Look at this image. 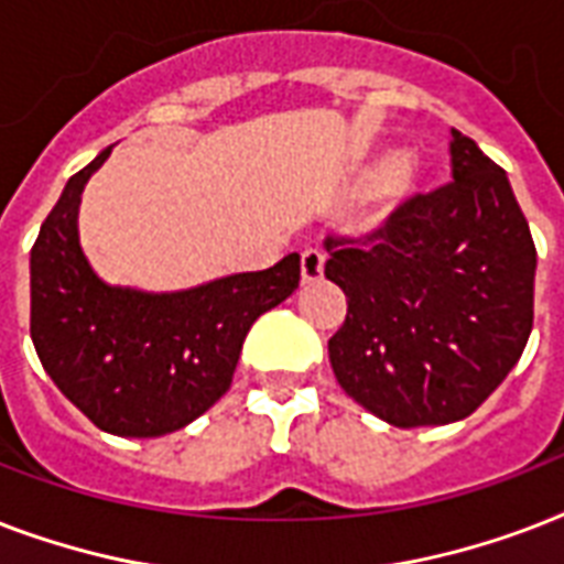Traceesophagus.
Masks as SVG:
<instances>
[{
  "mask_svg": "<svg viewBox=\"0 0 564 564\" xmlns=\"http://www.w3.org/2000/svg\"><path fill=\"white\" fill-rule=\"evenodd\" d=\"M322 274H325V251L307 248V251L301 254V281L313 283L318 281Z\"/></svg>",
  "mask_w": 564,
  "mask_h": 564,
  "instance_id": "1",
  "label": "esophagus"
}]
</instances>
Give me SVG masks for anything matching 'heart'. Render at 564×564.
I'll list each match as a JSON object with an SVG mask.
<instances>
[{
    "label": "heart",
    "instance_id": "b5f03b06",
    "mask_svg": "<svg viewBox=\"0 0 564 564\" xmlns=\"http://www.w3.org/2000/svg\"><path fill=\"white\" fill-rule=\"evenodd\" d=\"M419 184V170L410 158L403 154H380L377 161H371L366 170L354 178L351 198H369V195H383L389 204L403 202L406 195Z\"/></svg>",
    "mask_w": 564,
    "mask_h": 564
}]
</instances>
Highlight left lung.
Listing matches in <instances>:
<instances>
[{"label":"left lung","instance_id":"left-lung-1","mask_svg":"<svg viewBox=\"0 0 564 564\" xmlns=\"http://www.w3.org/2000/svg\"><path fill=\"white\" fill-rule=\"evenodd\" d=\"M451 172L366 237L325 239V278L348 299L330 366L394 427L468 419L533 330L535 246L507 172L456 128Z\"/></svg>","mask_w":564,"mask_h":564}]
</instances>
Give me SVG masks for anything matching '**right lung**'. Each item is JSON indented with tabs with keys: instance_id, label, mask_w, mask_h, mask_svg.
Listing matches in <instances>:
<instances>
[{
	"instance_id": "obj_1",
	"label": "right lung",
	"mask_w": 564,
	"mask_h": 564,
	"mask_svg": "<svg viewBox=\"0 0 564 564\" xmlns=\"http://www.w3.org/2000/svg\"><path fill=\"white\" fill-rule=\"evenodd\" d=\"M66 181L31 248V343L55 386L105 433L166 436L230 389L248 330L301 281V257L181 292L110 286L78 242L84 184Z\"/></svg>"
}]
</instances>
